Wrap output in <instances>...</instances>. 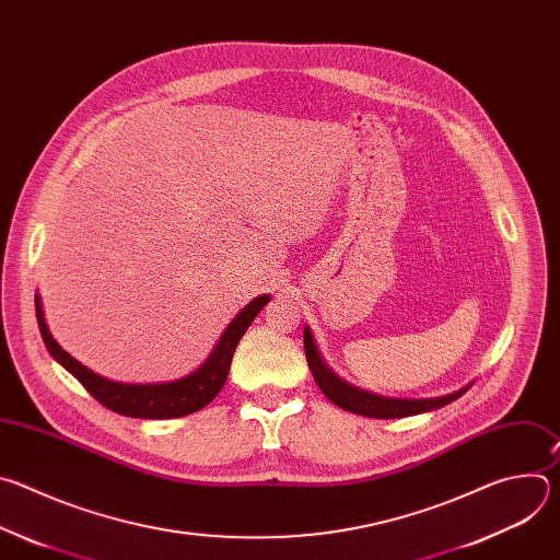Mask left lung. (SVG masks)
Wrapping results in <instances>:
<instances>
[{
	"mask_svg": "<svg viewBox=\"0 0 560 560\" xmlns=\"http://www.w3.org/2000/svg\"><path fill=\"white\" fill-rule=\"evenodd\" d=\"M303 348H305V357H307V365L310 372L316 381V385L322 387V392L330 398V401L352 415H361V417H370V419H401V417H415V415H423V412H432L439 410L452 401H456L458 396H463L471 383H467L465 387L445 394V396H434V398H392V396H381L368 389H361L348 381H343L339 374H335V370L328 368V363L324 361L322 352H318L312 330L305 326L303 328Z\"/></svg>",
	"mask_w": 560,
	"mask_h": 560,
	"instance_id": "1",
	"label": "left lung"
}]
</instances>
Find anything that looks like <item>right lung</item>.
<instances>
[{
  "label": "right lung",
  "mask_w": 560,
  "mask_h": 560,
  "mask_svg": "<svg viewBox=\"0 0 560 560\" xmlns=\"http://www.w3.org/2000/svg\"><path fill=\"white\" fill-rule=\"evenodd\" d=\"M270 301V294H261L253 299L242 312H238L223 335L219 337L217 346L208 354V359L190 374L177 378V381H166V383H119L110 381L106 376H100L97 372L89 370L86 365L72 359L50 335L42 299L35 294V314H37V324L42 339L50 352V357L63 365L79 383H82L102 406L108 410L130 417V419H177L186 417L192 412H199L206 408L212 398L219 394L223 387L232 354L255 322V316L264 310V305Z\"/></svg>",
  "instance_id": "1"
}]
</instances>
